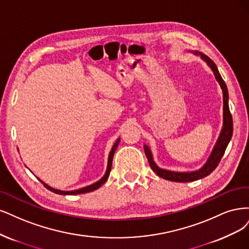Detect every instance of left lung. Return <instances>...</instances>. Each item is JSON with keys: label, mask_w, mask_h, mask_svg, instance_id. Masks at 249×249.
Listing matches in <instances>:
<instances>
[{"label": "left lung", "mask_w": 249, "mask_h": 249, "mask_svg": "<svg viewBox=\"0 0 249 249\" xmlns=\"http://www.w3.org/2000/svg\"><path fill=\"white\" fill-rule=\"evenodd\" d=\"M196 53L197 54V53ZM198 54H200V57H202L207 62L208 65L211 67L212 71L214 72L216 81L219 83L221 89H222V92H223V127H222L221 133L219 135V139H218L217 142H216V145L212 151L209 159H208V161L202 168H200V170L196 171V172L179 173V172H171V171L162 170V168L158 167L156 165V163L154 162L153 157H152L151 151L148 148V146H143L146 156L148 158V161H149V164H150L152 170H153L154 173H156L159 177H161L168 181L191 182V181H196V180H199L204 177H207V176L210 175L219 164L220 160L224 154V152H226V149L231 139L232 118H231V114L230 107H229V93H228L227 85L222 79L217 67H216V65H215V63L209 57H208V55L203 54L200 53H198Z\"/></svg>", "instance_id": "obj_1"}]
</instances>
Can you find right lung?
I'll return each instance as SVG.
<instances>
[{"label":"right lung","instance_id":"right-lung-1","mask_svg":"<svg viewBox=\"0 0 249 249\" xmlns=\"http://www.w3.org/2000/svg\"><path fill=\"white\" fill-rule=\"evenodd\" d=\"M120 142V139L117 140L116 143L114 145L113 149H111L110 153H109V156H108V162H107V173L106 175L103 176V177L97 181L96 183L92 184V185L90 186H87V187H84V188H81V189H77V190H72V191H62V190H58V189H53L52 187H50L49 185H46V184L44 182L41 181V183L43 184V185L53 192H54V194H58V195H64V196H72V195H79V194H86V192H90V191H93V190H96L98 189L103 183H106V181L108 179V176H109V173H110V170H111V163H113V157H114V154H115V151L119 145Z\"/></svg>","mask_w":249,"mask_h":249}]
</instances>
